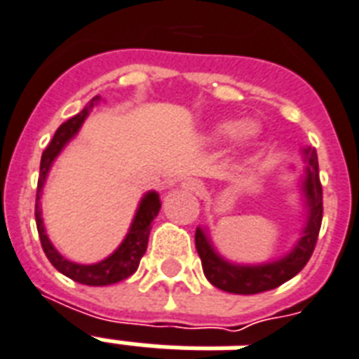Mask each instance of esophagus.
<instances>
[{
  "mask_svg": "<svg viewBox=\"0 0 359 359\" xmlns=\"http://www.w3.org/2000/svg\"><path fill=\"white\" fill-rule=\"evenodd\" d=\"M182 190L186 191H191V194H199V191L203 190V184L199 182L198 179H186L182 180Z\"/></svg>",
  "mask_w": 359,
  "mask_h": 359,
  "instance_id": "obj_1",
  "label": "esophagus"
}]
</instances>
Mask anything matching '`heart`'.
<instances>
[{
    "label": "heart",
    "instance_id": "1",
    "mask_svg": "<svg viewBox=\"0 0 359 359\" xmlns=\"http://www.w3.org/2000/svg\"><path fill=\"white\" fill-rule=\"evenodd\" d=\"M233 130V126L228 124V122H222V124H218L215 128V135H226L229 131ZM256 135V126L252 122H241V124L235 126L233 130V139L235 141H239V143H245V141H250L252 137Z\"/></svg>",
    "mask_w": 359,
    "mask_h": 359
}]
</instances>
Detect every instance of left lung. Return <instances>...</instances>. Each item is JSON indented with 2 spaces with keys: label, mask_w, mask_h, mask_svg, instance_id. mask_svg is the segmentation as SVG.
<instances>
[{
  "label": "left lung",
  "mask_w": 359,
  "mask_h": 359,
  "mask_svg": "<svg viewBox=\"0 0 359 359\" xmlns=\"http://www.w3.org/2000/svg\"><path fill=\"white\" fill-rule=\"evenodd\" d=\"M303 158L307 168H305V177L301 180V194L307 207V220L301 229V237L286 256L258 265L233 264L216 252L207 229L201 226L196 229V248L201 258L205 277L212 286L229 294H259V292L278 288L307 265L316 246L324 209H322V184H320L316 150L303 149Z\"/></svg>",
  "instance_id": "8db88e82"
}]
</instances>
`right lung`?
I'll return each instance as SVG.
<instances>
[{"label":"right lung","mask_w":359,"mask_h":359,"mask_svg":"<svg viewBox=\"0 0 359 359\" xmlns=\"http://www.w3.org/2000/svg\"><path fill=\"white\" fill-rule=\"evenodd\" d=\"M101 97L95 95L94 100L90 101L88 105L82 109L81 113L75 114L73 118L60 126L54 137H52L50 144L46 147L43 156H41V169H39V180H37V199H35V222H37V231H39L41 246L45 250L46 258L56 269L65 275V277L73 278L75 283L86 284V286H109V284L120 283L124 278L131 277L139 267V262L143 258V254L147 252V245H149V235L152 229V222L160 212L161 201L160 196L156 191H147L143 199L139 201V207L133 216L128 233H126L124 241L120 243V246L114 250L111 256H107L105 259H101L97 264H75L64 258L62 254L54 248V245L48 239V235L45 231V224H43V216H41V196H43V188H45L46 177L50 171L52 163L58 158V154L64 150V147L69 143L71 139L79 133L82 122L86 120L90 111L97 105V101Z\"/></svg>","instance_id":"add662e5"}]
</instances>
